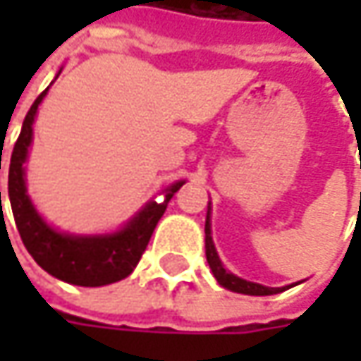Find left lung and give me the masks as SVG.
Listing matches in <instances>:
<instances>
[{
	"instance_id": "left-lung-1",
	"label": "left lung",
	"mask_w": 361,
	"mask_h": 361,
	"mask_svg": "<svg viewBox=\"0 0 361 361\" xmlns=\"http://www.w3.org/2000/svg\"><path fill=\"white\" fill-rule=\"evenodd\" d=\"M204 253H207V263L215 275L216 283L229 291L235 293H243V295H275V293H281L285 289L293 287V285H285V287H267V285L253 283V281H247L237 277L235 273L225 269V265L221 263L219 253L215 249V243H213V231H211V202H209V209H207V221H204Z\"/></svg>"
}]
</instances>
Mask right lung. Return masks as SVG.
Wrapping results in <instances>:
<instances>
[{
    "instance_id": "obj_1",
    "label": "right lung",
    "mask_w": 361,
    "mask_h": 361,
    "mask_svg": "<svg viewBox=\"0 0 361 361\" xmlns=\"http://www.w3.org/2000/svg\"><path fill=\"white\" fill-rule=\"evenodd\" d=\"M60 72L56 74V78L60 76ZM46 94L48 90L42 92L35 98L30 112L25 114L20 138L13 146L9 160L7 192H9V202L21 241L25 245L27 253L34 257L35 263L60 281L80 285V287H102V285L116 283L120 279L128 277L138 265L146 245L152 237V231L166 211V204L187 180H176L166 188H162V195L157 201L152 199L146 202L136 215L128 219L114 233L74 235L51 227L37 213L25 185V162L34 140L35 114Z\"/></svg>"
}]
</instances>
